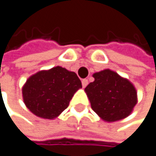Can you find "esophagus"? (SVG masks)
Here are the masks:
<instances>
[{"label":"esophagus","mask_w":156,"mask_h":156,"mask_svg":"<svg viewBox=\"0 0 156 156\" xmlns=\"http://www.w3.org/2000/svg\"><path fill=\"white\" fill-rule=\"evenodd\" d=\"M82 87L83 88H85L88 84H89V81L87 80V79H83L82 81Z\"/></svg>","instance_id":"obj_1"}]
</instances>
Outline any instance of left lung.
Returning <instances> with one entry per match:
<instances>
[{"mask_svg": "<svg viewBox=\"0 0 156 156\" xmlns=\"http://www.w3.org/2000/svg\"><path fill=\"white\" fill-rule=\"evenodd\" d=\"M93 77L95 81L85 88L92 110L107 122L129 116L137 104L133 83L110 69L95 73Z\"/></svg>", "mask_w": 156, "mask_h": 156, "instance_id": "1", "label": "left lung"}]
</instances>
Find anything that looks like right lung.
Masks as SVG:
<instances>
[{
    "mask_svg": "<svg viewBox=\"0 0 156 156\" xmlns=\"http://www.w3.org/2000/svg\"><path fill=\"white\" fill-rule=\"evenodd\" d=\"M82 87L74 72L58 66L31 75L22 91L23 102L31 112L52 119L67 108L74 93Z\"/></svg>",
    "mask_w": 156,
    "mask_h": 156,
    "instance_id": "1",
    "label": "right lung"
}]
</instances>
